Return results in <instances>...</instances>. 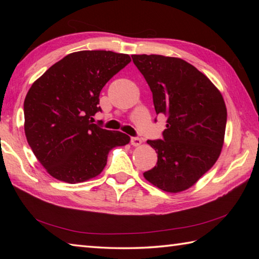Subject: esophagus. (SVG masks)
<instances>
[{
  "label": "esophagus",
  "instance_id": "obj_1",
  "mask_svg": "<svg viewBox=\"0 0 259 259\" xmlns=\"http://www.w3.org/2000/svg\"><path fill=\"white\" fill-rule=\"evenodd\" d=\"M131 145H134V146H139L140 144H142V139H140L139 137H133L131 138Z\"/></svg>",
  "mask_w": 259,
  "mask_h": 259
}]
</instances>
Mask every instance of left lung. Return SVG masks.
Listing matches in <instances>:
<instances>
[{
    "mask_svg": "<svg viewBox=\"0 0 259 259\" xmlns=\"http://www.w3.org/2000/svg\"><path fill=\"white\" fill-rule=\"evenodd\" d=\"M131 57L150 85L156 115L166 116L163 138L147 140L157 162L144 177L162 191H185L221 154L227 120L224 99L211 81L185 60L160 55Z\"/></svg>",
    "mask_w": 259,
    "mask_h": 259,
    "instance_id": "obj_1",
    "label": "left lung"
}]
</instances>
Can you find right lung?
Instances as JSON below:
<instances>
[{
	"instance_id": "right-lung-1",
	"label": "right lung",
	"mask_w": 259,
	"mask_h": 259,
	"mask_svg": "<svg viewBox=\"0 0 259 259\" xmlns=\"http://www.w3.org/2000/svg\"><path fill=\"white\" fill-rule=\"evenodd\" d=\"M131 61L129 55L94 50L69 54L35 81L24 102L25 135L52 177L75 184L103 171L108 152L130 137L94 123L104 85Z\"/></svg>"
}]
</instances>
